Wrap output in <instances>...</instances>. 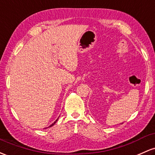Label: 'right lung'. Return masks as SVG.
I'll return each mask as SVG.
<instances>
[{"instance_id": "right-lung-1", "label": "right lung", "mask_w": 155, "mask_h": 155, "mask_svg": "<svg viewBox=\"0 0 155 155\" xmlns=\"http://www.w3.org/2000/svg\"><path fill=\"white\" fill-rule=\"evenodd\" d=\"M57 120H58V119H57V120H55V121H54V123H53V124H51V126H50V127H52V126H53V125H54V124H55V123H56V122H57Z\"/></svg>"}]
</instances>
